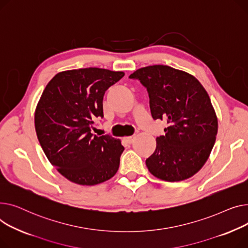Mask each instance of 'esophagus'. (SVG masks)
<instances>
[{
    "instance_id": "34e87169",
    "label": "esophagus",
    "mask_w": 248,
    "mask_h": 248,
    "mask_svg": "<svg viewBox=\"0 0 248 248\" xmlns=\"http://www.w3.org/2000/svg\"><path fill=\"white\" fill-rule=\"evenodd\" d=\"M135 138H136L135 136H129V137H126L125 140H126L128 143L131 144V143H133V142L135 141Z\"/></svg>"
}]
</instances>
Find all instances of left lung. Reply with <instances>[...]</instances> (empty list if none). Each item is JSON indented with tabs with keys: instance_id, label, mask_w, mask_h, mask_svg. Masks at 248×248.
Instances as JSON below:
<instances>
[{
	"instance_id": "obj_1",
	"label": "left lung",
	"mask_w": 248,
	"mask_h": 248,
	"mask_svg": "<svg viewBox=\"0 0 248 248\" xmlns=\"http://www.w3.org/2000/svg\"><path fill=\"white\" fill-rule=\"evenodd\" d=\"M129 78L146 87L153 119L168 124L146 159L148 170L169 182L190 178L207 161L218 129L204 87L194 76L164 65L140 68Z\"/></svg>"
}]
</instances>
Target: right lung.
I'll return each instance as SVG.
<instances>
[{
	"instance_id": "add662e5",
	"label": "right lung",
	"mask_w": 248,
	"mask_h": 248,
	"mask_svg": "<svg viewBox=\"0 0 248 248\" xmlns=\"http://www.w3.org/2000/svg\"><path fill=\"white\" fill-rule=\"evenodd\" d=\"M124 72L101 68L63 71L47 84L35 111L41 147L60 174L79 185H96L118 171L124 151L120 139L92 134L103 117L106 90Z\"/></svg>"
}]
</instances>
